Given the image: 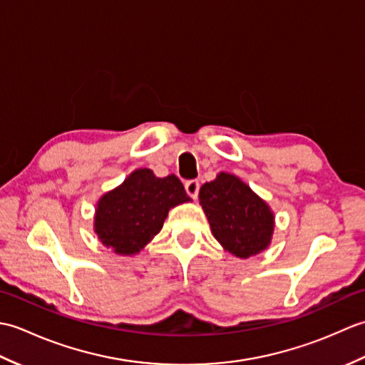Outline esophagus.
Listing matches in <instances>:
<instances>
[{"label": "esophagus", "mask_w": 365, "mask_h": 365, "mask_svg": "<svg viewBox=\"0 0 365 365\" xmlns=\"http://www.w3.org/2000/svg\"><path fill=\"white\" fill-rule=\"evenodd\" d=\"M199 187H200V185H199L197 180H188L187 183H185V190H187L188 196L192 197V199L197 197V195H199Z\"/></svg>", "instance_id": "esophagus-1"}]
</instances>
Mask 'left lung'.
I'll use <instances>...</instances> for the list:
<instances>
[{
  "label": "left lung",
  "mask_w": 365,
  "mask_h": 365,
  "mask_svg": "<svg viewBox=\"0 0 365 365\" xmlns=\"http://www.w3.org/2000/svg\"><path fill=\"white\" fill-rule=\"evenodd\" d=\"M199 202L213 237L235 257L247 259L271 243L274 215L238 177L220 173L215 180L200 187Z\"/></svg>",
  "instance_id": "1"
}]
</instances>
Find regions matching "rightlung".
Instances as JSON below:
<instances>
[{
  "instance_id": "add662e5",
  "label": "right lung",
  "mask_w": 365,
  "mask_h": 365,
  "mask_svg": "<svg viewBox=\"0 0 365 365\" xmlns=\"http://www.w3.org/2000/svg\"><path fill=\"white\" fill-rule=\"evenodd\" d=\"M190 200L174 174L160 178L150 169H136L100 197L94 230L115 254L133 255L161 230L170 208Z\"/></svg>"
}]
</instances>
